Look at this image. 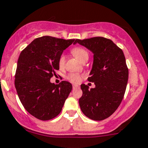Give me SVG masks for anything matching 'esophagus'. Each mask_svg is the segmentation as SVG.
<instances>
[{
  "mask_svg": "<svg viewBox=\"0 0 148 148\" xmlns=\"http://www.w3.org/2000/svg\"><path fill=\"white\" fill-rule=\"evenodd\" d=\"M72 88H73V89H77V88H79V86L78 85H73Z\"/></svg>",
  "mask_w": 148,
  "mask_h": 148,
  "instance_id": "obj_1",
  "label": "esophagus"
}]
</instances>
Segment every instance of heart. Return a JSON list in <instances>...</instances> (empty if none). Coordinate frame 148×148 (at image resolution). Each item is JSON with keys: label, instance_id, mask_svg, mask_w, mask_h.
I'll return each mask as SVG.
<instances>
[{"label": "heart", "instance_id": "1", "mask_svg": "<svg viewBox=\"0 0 148 148\" xmlns=\"http://www.w3.org/2000/svg\"><path fill=\"white\" fill-rule=\"evenodd\" d=\"M71 53L81 62H86L89 59V52L86 49L83 47L77 46V47L73 48L71 49ZM58 64H59V67H63L65 65V56L63 53L59 56V59H58ZM66 79L71 82L78 84L81 82L82 77L77 73H69L66 76Z\"/></svg>", "mask_w": 148, "mask_h": 148}]
</instances>
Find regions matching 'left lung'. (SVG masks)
Masks as SVG:
<instances>
[{"label":"left lung","mask_w":148,"mask_h":148,"mask_svg":"<svg viewBox=\"0 0 148 148\" xmlns=\"http://www.w3.org/2000/svg\"><path fill=\"white\" fill-rule=\"evenodd\" d=\"M77 43L94 53L88 81L95 83V87L89 89L87 85H81L80 108L89 119L103 120L117 110L125 95L129 75L125 55L112 40L104 37L76 39Z\"/></svg>","instance_id":"obj_1"}]
</instances>
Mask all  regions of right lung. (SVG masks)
I'll return each mask as SVG.
<instances>
[{"mask_svg":"<svg viewBox=\"0 0 148 148\" xmlns=\"http://www.w3.org/2000/svg\"><path fill=\"white\" fill-rule=\"evenodd\" d=\"M75 41L45 36L34 39L20 53L15 87L26 111L38 120L59 115L72 89L68 82L55 84L50 79L59 69V56Z\"/></svg>","mask_w":148,"mask_h":148,"instance_id":"obj_1","label":"right lung"}]
</instances>
